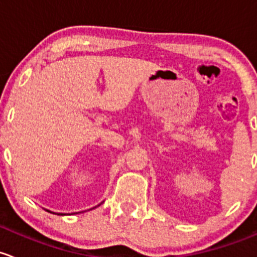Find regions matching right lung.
Wrapping results in <instances>:
<instances>
[{
  "instance_id": "1",
  "label": "right lung",
  "mask_w": 257,
  "mask_h": 257,
  "mask_svg": "<svg viewBox=\"0 0 257 257\" xmlns=\"http://www.w3.org/2000/svg\"><path fill=\"white\" fill-rule=\"evenodd\" d=\"M47 211H49V213H52V214H57V213H53V211H50V210H47ZM58 215H64V214L59 213V214H58Z\"/></svg>"
}]
</instances>
